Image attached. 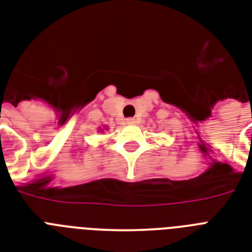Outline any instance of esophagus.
<instances>
[{"label": "esophagus", "mask_w": 252, "mask_h": 252, "mask_svg": "<svg viewBox=\"0 0 252 252\" xmlns=\"http://www.w3.org/2000/svg\"><path fill=\"white\" fill-rule=\"evenodd\" d=\"M126 124H130V126H132V124H136L137 120L134 119V118H129V119H126Z\"/></svg>", "instance_id": "1"}]
</instances>
